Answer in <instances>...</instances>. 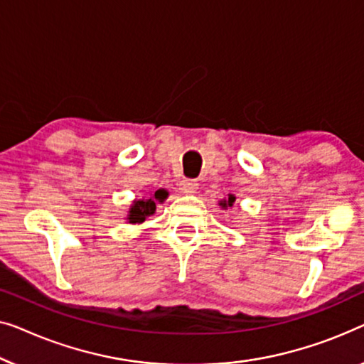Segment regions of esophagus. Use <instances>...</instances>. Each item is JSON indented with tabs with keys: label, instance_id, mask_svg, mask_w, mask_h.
Instances as JSON below:
<instances>
[{
	"label": "esophagus",
	"instance_id": "esophagus-1",
	"mask_svg": "<svg viewBox=\"0 0 364 364\" xmlns=\"http://www.w3.org/2000/svg\"><path fill=\"white\" fill-rule=\"evenodd\" d=\"M198 186L199 183L196 180H188V178H184V180L180 183V189L184 194H194L198 191Z\"/></svg>",
	"mask_w": 364,
	"mask_h": 364
}]
</instances>
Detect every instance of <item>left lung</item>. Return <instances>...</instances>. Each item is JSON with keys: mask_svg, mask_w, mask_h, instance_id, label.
<instances>
[{"mask_svg": "<svg viewBox=\"0 0 364 364\" xmlns=\"http://www.w3.org/2000/svg\"><path fill=\"white\" fill-rule=\"evenodd\" d=\"M234 203H235V196L234 194H229L228 199H221V201H219V206H221V209H228V208H232Z\"/></svg>", "mask_w": 364, "mask_h": 364, "instance_id": "obj_1", "label": "left lung"}]
</instances>
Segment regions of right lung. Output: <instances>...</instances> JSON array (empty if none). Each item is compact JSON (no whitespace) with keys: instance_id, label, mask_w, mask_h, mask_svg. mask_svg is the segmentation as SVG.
Listing matches in <instances>:
<instances>
[{"instance_id":"obj_1","label":"right lung","mask_w":364,"mask_h":364,"mask_svg":"<svg viewBox=\"0 0 364 364\" xmlns=\"http://www.w3.org/2000/svg\"><path fill=\"white\" fill-rule=\"evenodd\" d=\"M168 198L166 189H156L155 193L150 194V198L133 199L129 211L125 214L127 223L130 224H141L145 223L146 218H150L156 211V203H163Z\"/></svg>"}]
</instances>
